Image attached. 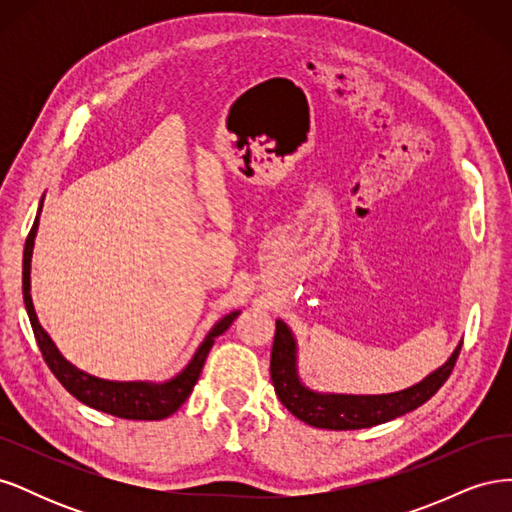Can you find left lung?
Wrapping results in <instances>:
<instances>
[{"label":"left lung","mask_w":512,"mask_h":512,"mask_svg":"<svg viewBox=\"0 0 512 512\" xmlns=\"http://www.w3.org/2000/svg\"><path fill=\"white\" fill-rule=\"evenodd\" d=\"M297 339L284 320H275V339L271 350V380L275 393L284 408L299 421L320 429H365L412 412L423 406L427 399L438 393L440 386L451 376L457 363L461 344L448 356V361L431 371L421 382L404 391L386 395H342V393H318L307 389L299 376L297 365Z\"/></svg>","instance_id":"obj_1"}]
</instances>
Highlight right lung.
Wrapping results in <instances>:
<instances>
[{"label": "right lung", "mask_w": 512, "mask_h": 512, "mask_svg": "<svg viewBox=\"0 0 512 512\" xmlns=\"http://www.w3.org/2000/svg\"><path fill=\"white\" fill-rule=\"evenodd\" d=\"M44 200V196H42ZM42 200L38 207V215L34 220L32 230H29L27 241H25V252H23V301L29 322H32V329L36 335L38 348L44 356L46 365L55 374V378L61 382L64 389L74 395L81 404L113 414L119 418H130V421H162V418L175 414L183 401L190 397L194 384L198 382L200 371L207 361V354L211 346L215 344V337H220L232 322L237 320L241 312H230L222 320L213 324V329L203 339V344L198 346L190 363L185 365L175 378L166 382H117V380H104L98 376H91L87 371L72 365L64 354L59 352L51 335L42 329V324L36 316L34 301H32V254H34V239L40 224V211H42Z\"/></svg>", "instance_id": "right-lung-1"}]
</instances>
